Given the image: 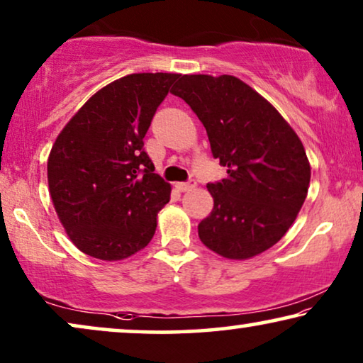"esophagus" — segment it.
Instances as JSON below:
<instances>
[{"instance_id": "1", "label": "esophagus", "mask_w": 363, "mask_h": 363, "mask_svg": "<svg viewBox=\"0 0 363 363\" xmlns=\"http://www.w3.org/2000/svg\"><path fill=\"white\" fill-rule=\"evenodd\" d=\"M196 186V182L195 180H188V182H180V183H177V188L180 191H190V190H193V188Z\"/></svg>"}]
</instances>
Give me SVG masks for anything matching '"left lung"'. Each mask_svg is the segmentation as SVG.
<instances>
[{
    "label": "left lung",
    "instance_id": "1",
    "mask_svg": "<svg viewBox=\"0 0 363 363\" xmlns=\"http://www.w3.org/2000/svg\"><path fill=\"white\" fill-rule=\"evenodd\" d=\"M206 128L228 177L208 183L215 206L200 225L203 245L228 259H250L274 246L307 196L304 145L279 112L235 76H182L172 91Z\"/></svg>",
    "mask_w": 363,
    "mask_h": 363
}]
</instances>
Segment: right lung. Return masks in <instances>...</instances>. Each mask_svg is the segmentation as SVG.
<instances>
[{
    "label": "right lung",
    "mask_w": 363,
    "mask_h": 363,
    "mask_svg": "<svg viewBox=\"0 0 363 363\" xmlns=\"http://www.w3.org/2000/svg\"><path fill=\"white\" fill-rule=\"evenodd\" d=\"M178 74L117 79L89 99L59 133L48 158L54 208L86 255L118 261L155 235L172 188L143 150V137Z\"/></svg>",
    "instance_id": "add662e5"
}]
</instances>
